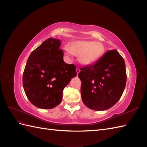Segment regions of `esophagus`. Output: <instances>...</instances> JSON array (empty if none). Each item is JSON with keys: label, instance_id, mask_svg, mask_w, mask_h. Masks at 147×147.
Wrapping results in <instances>:
<instances>
[{"label": "esophagus", "instance_id": "1", "mask_svg": "<svg viewBox=\"0 0 147 147\" xmlns=\"http://www.w3.org/2000/svg\"><path fill=\"white\" fill-rule=\"evenodd\" d=\"M76 71H77V75L79 74V72H80V70L78 68H77V69H76Z\"/></svg>", "mask_w": 147, "mask_h": 147}]
</instances>
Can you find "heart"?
<instances>
[{"label": "heart", "mask_w": 147, "mask_h": 147, "mask_svg": "<svg viewBox=\"0 0 147 147\" xmlns=\"http://www.w3.org/2000/svg\"><path fill=\"white\" fill-rule=\"evenodd\" d=\"M103 44L92 40H76L70 43L69 48H65L67 55L78 56L79 63L83 65H90L97 63L104 53Z\"/></svg>", "instance_id": "obj_1"}]
</instances>
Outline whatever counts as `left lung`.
<instances>
[{
  "label": "left lung",
  "mask_w": 147,
  "mask_h": 147,
  "mask_svg": "<svg viewBox=\"0 0 147 147\" xmlns=\"http://www.w3.org/2000/svg\"><path fill=\"white\" fill-rule=\"evenodd\" d=\"M83 104L96 111L107 110L121 98L126 83L125 63L115 50L107 51L91 65L80 69Z\"/></svg>",
  "instance_id": "left-lung-1"
}]
</instances>
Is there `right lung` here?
Returning <instances> with one entry per match:
<instances>
[{
	"label": "right lung",
	"instance_id": "obj_1",
	"mask_svg": "<svg viewBox=\"0 0 147 147\" xmlns=\"http://www.w3.org/2000/svg\"><path fill=\"white\" fill-rule=\"evenodd\" d=\"M61 40L49 38L29 56L23 77L29 101L40 109H51L63 99L64 88L76 77V67L66 64L60 50Z\"/></svg>",
	"mask_w": 147,
	"mask_h": 147
}]
</instances>
